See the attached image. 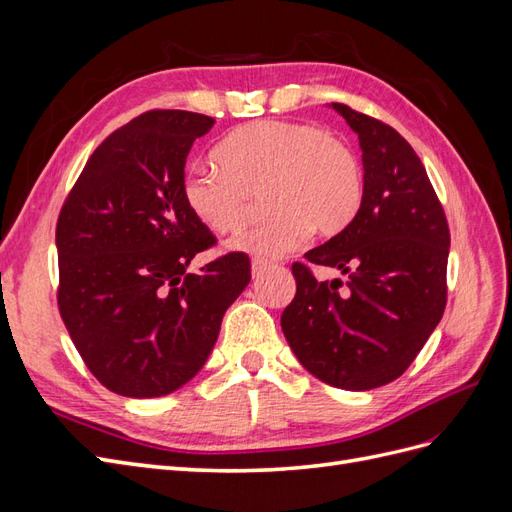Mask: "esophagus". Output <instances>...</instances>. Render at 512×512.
I'll return each mask as SVG.
<instances>
[{"mask_svg": "<svg viewBox=\"0 0 512 512\" xmlns=\"http://www.w3.org/2000/svg\"><path fill=\"white\" fill-rule=\"evenodd\" d=\"M275 265L273 262H269V260H260V258H254L252 260V273H254V277H260V275H265L269 269H273Z\"/></svg>", "mask_w": 512, "mask_h": 512, "instance_id": "obj_1", "label": "esophagus"}]
</instances>
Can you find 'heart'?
I'll return each mask as SVG.
<instances>
[{
    "instance_id": "heart-1",
    "label": "heart",
    "mask_w": 512,
    "mask_h": 512,
    "mask_svg": "<svg viewBox=\"0 0 512 512\" xmlns=\"http://www.w3.org/2000/svg\"><path fill=\"white\" fill-rule=\"evenodd\" d=\"M213 160L218 169L198 164L183 179V200L200 224L215 235L239 232L260 194L271 213L232 239V252L280 258L312 230L320 237L344 232L363 203V168L352 147L309 123H247L215 147Z\"/></svg>"
}]
</instances>
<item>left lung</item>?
<instances>
[{
  "instance_id": "8db88e82",
  "label": "left lung",
  "mask_w": 512,
  "mask_h": 512,
  "mask_svg": "<svg viewBox=\"0 0 512 512\" xmlns=\"http://www.w3.org/2000/svg\"><path fill=\"white\" fill-rule=\"evenodd\" d=\"M331 108L359 136L365 194L352 224L305 260L342 271L346 282H318L294 262L297 294L282 331L309 374L337 389L369 391L404 374L438 327L451 232L406 138L346 104Z\"/></svg>"
}]
</instances>
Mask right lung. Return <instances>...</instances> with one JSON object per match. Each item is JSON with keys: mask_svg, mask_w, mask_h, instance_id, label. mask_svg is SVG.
Instances as JSON below:
<instances>
[{"mask_svg": "<svg viewBox=\"0 0 512 512\" xmlns=\"http://www.w3.org/2000/svg\"><path fill=\"white\" fill-rule=\"evenodd\" d=\"M213 123L190 111L132 119L91 153L61 207L59 312L91 374L117 395L162 397L190 382L252 280L241 252L188 271L215 237L185 205L183 168Z\"/></svg>", "mask_w": 512, "mask_h": 512, "instance_id": "1", "label": "right lung"}]
</instances>
